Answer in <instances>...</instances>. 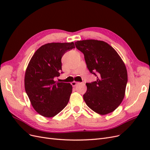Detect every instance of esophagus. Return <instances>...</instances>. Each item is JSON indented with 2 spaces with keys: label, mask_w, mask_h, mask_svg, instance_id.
Segmentation results:
<instances>
[{
  "label": "esophagus",
  "mask_w": 150,
  "mask_h": 150,
  "mask_svg": "<svg viewBox=\"0 0 150 150\" xmlns=\"http://www.w3.org/2000/svg\"><path fill=\"white\" fill-rule=\"evenodd\" d=\"M78 84H79V83L76 82V81H72V82L71 83V85L73 86V87H75V86H76Z\"/></svg>",
  "instance_id": "1"
}]
</instances>
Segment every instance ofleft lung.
<instances>
[{
  "instance_id": "8db88e82",
  "label": "left lung",
  "mask_w": 150,
  "mask_h": 150,
  "mask_svg": "<svg viewBox=\"0 0 150 150\" xmlns=\"http://www.w3.org/2000/svg\"><path fill=\"white\" fill-rule=\"evenodd\" d=\"M75 45L84 54L91 73L97 77L96 81L86 84V104L101 115L114 111L123 100L128 82L124 62L114 48L102 40H78Z\"/></svg>"
}]
</instances>
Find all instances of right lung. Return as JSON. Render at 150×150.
Instances as JSON below:
<instances>
[{
    "instance_id": "add662e5",
    "label": "right lung",
    "mask_w": 150,
    "mask_h": 150,
    "mask_svg": "<svg viewBox=\"0 0 150 150\" xmlns=\"http://www.w3.org/2000/svg\"><path fill=\"white\" fill-rule=\"evenodd\" d=\"M74 47L73 42L48 43L40 47L32 57L25 73V90L39 115L53 117L69 102L72 85L57 82L54 78L62 71V56Z\"/></svg>"
}]
</instances>
